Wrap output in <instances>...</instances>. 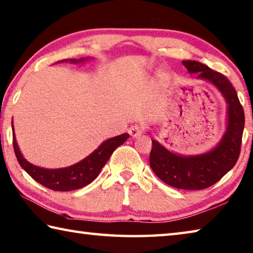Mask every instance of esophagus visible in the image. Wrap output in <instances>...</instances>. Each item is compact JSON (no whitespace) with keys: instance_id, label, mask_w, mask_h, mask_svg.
<instances>
[{"instance_id":"34e87169","label":"esophagus","mask_w":253,"mask_h":253,"mask_svg":"<svg viewBox=\"0 0 253 253\" xmlns=\"http://www.w3.org/2000/svg\"><path fill=\"white\" fill-rule=\"evenodd\" d=\"M128 132H129V135L132 138H137L139 137L141 133H142V127L140 125H132L129 127V129H128Z\"/></svg>"}]
</instances>
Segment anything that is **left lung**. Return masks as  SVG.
<instances>
[{
	"label": "left lung",
	"mask_w": 253,
	"mask_h": 253,
	"mask_svg": "<svg viewBox=\"0 0 253 253\" xmlns=\"http://www.w3.org/2000/svg\"><path fill=\"white\" fill-rule=\"evenodd\" d=\"M182 63L190 73H197V79L211 83L222 94L228 105L226 131L215 148L196 156L176 155L152 139L149 161L152 171L166 184L182 190H203L218 182L238 160L245 113L236 90L225 76L194 60Z\"/></svg>",
	"instance_id": "left-lung-1"
}]
</instances>
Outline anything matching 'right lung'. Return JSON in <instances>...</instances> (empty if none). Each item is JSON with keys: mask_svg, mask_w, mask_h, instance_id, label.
Instances as JSON below:
<instances>
[{"mask_svg": "<svg viewBox=\"0 0 253 253\" xmlns=\"http://www.w3.org/2000/svg\"><path fill=\"white\" fill-rule=\"evenodd\" d=\"M85 60H87V58H82L79 59V60H77V59H70V62L79 63ZM128 138H129L128 133H123V135L105 140L96 150H94L90 156H87L85 159H83L82 161L71 167L62 168V169H43V168L32 165L31 162H28L23 157L21 151H19L16 139H15L13 127V146L19 165L35 181L41 183L42 185L48 187V189L60 192L78 190L90 184L100 174L101 170L106 165V162L110 159L114 150L117 147L123 145Z\"/></svg>", "mask_w": 253, "mask_h": 253, "instance_id": "right-lung-1", "label": "right lung"}]
</instances>
